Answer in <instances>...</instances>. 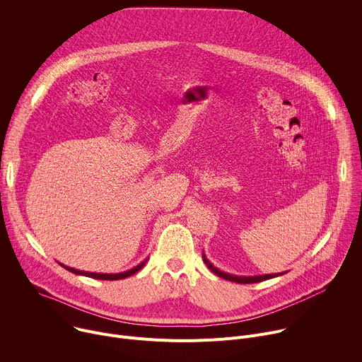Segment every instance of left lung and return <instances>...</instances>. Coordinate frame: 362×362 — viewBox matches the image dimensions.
<instances>
[{
  "instance_id": "left-lung-1",
  "label": "left lung",
  "mask_w": 362,
  "mask_h": 362,
  "mask_svg": "<svg viewBox=\"0 0 362 362\" xmlns=\"http://www.w3.org/2000/svg\"><path fill=\"white\" fill-rule=\"evenodd\" d=\"M203 257V262L206 264V267H208L215 275L223 278V279H228V281H232V282H238V284H256V282H262V281H267V279H271V278H276L282 274H268V275H257V276H236V275H230V274H226V272H222L219 271L216 267H214L209 261L208 257L204 256V253L202 255Z\"/></svg>"
}]
</instances>
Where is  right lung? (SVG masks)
<instances>
[{
	"mask_svg": "<svg viewBox=\"0 0 362 362\" xmlns=\"http://www.w3.org/2000/svg\"><path fill=\"white\" fill-rule=\"evenodd\" d=\"M147 262V259H144L141 264H139L137 267L126 271V272H120V274H95V272H84V271H78V269H74V268H70V267H66L63 264H60L63 268H66L67 271L76 274V275H84V276H88V278H94V279H101V281H117V279H124L127 276H132L133 274L139 272L144 264Z\"/></svg>",
	"mask_w": 362,
	"mask_h": 362,
	"instance_id": "obj_1",
	"label": "right lung"
}]
</instances>
